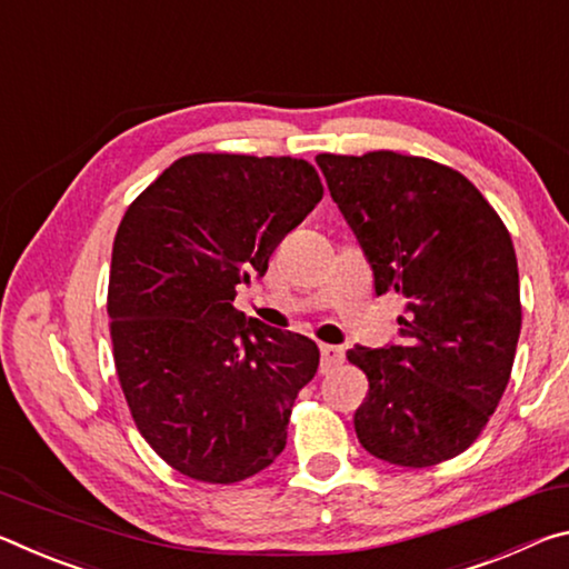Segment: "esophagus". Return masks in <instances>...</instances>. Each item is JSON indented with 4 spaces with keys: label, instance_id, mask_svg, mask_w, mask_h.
Wrapping results in <instances>:
<instances>
[{
    "label": "esophagus",
    "instance_id": "34e87169",
    "mask_svg": "<svg viewBox=\"0 0 569 569\" xmlns=\"http://www.w3.org/2000/svg\"><path fill=\"white\" fill-rule=\"evenodd\" d=\"M320 372H330L335 366H340L342 360H346V352L342 348H335V346H320Z\"/></svg>",
    "mask_w": 569,
    "mask_h": 569
}]
</instances>
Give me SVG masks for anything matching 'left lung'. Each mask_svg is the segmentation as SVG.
<instances>
[{"label":"left lung","mask_w":569,"mask_h":569,"mask_svg":"<svg viewBox=\"0 0 569 569\" xmlns=\"http://www.w3.org/2000/svg\"><path fill=\"white\" fill-rule=\"evenodd\" d=\"M362 247L376 295L406 300L400 346H356L362 449L423 469L477 441L509 383L521 328L511 237L459 171L396 151L315 158Z\"/></svg>","instance_id":"obj_1"}]
</instances>
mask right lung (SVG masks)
Segmentation results:
<instances>
[{
  "mask_svg": "<svg viewBox=\"0 0 569 569\" xmlns=\"http://www.w3.org/2000/svg\"><path fill=\"white\" fill-rule=\"evenodd\" d=\"M320 199L302 158L191 153L120 221L108 284L118 380L138 431L183 477L244 481L284 449L320 350L247 320L234 297Z\"/></svg>",
  "mask_w": 569,
  "mask_h": 569,
  "instance_id": "add662e5",
  "label": "right lung"
}]
</instances>
